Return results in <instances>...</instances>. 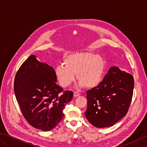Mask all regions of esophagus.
<instances>
[{
    "mask_svg": "<svg viewBox=\"0 0 147 147\" xmlns=\"http://www.w3.org/2000/svg\"><path fill=\"white\" fill-rule=\"evenodd\" d=\"M79 93H78L77 92H74V97H77V96H79Z\"/></svg>",
    "mask_w": 147,
    "mask_h": 147,
    "instance_id": "34e87169",
    "label": "esophagus"
}]
</instances>
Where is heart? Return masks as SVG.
<instances>
[{"label":"heart","mask_w":147,"mask_h":147,"mask_svg":"<svg viewBox=\"0 0 147 147\" xmlns=\"http://www.w3.org/2000/svg\"><path fill=\"white\" fill-rule=\"evenodd\" d=\"M63 65L57 66L55 73L59 83L63 88L72 83L76 75L80 87L95 88L100 84L105 70V62L102 57L88 52L67 56Z\"/></svg>","instance_id":"1"}]
</instances>
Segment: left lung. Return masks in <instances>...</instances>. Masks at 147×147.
Returning a JSON list of instances; mask_svg holds the SVG:
<instances>
[{
  "instance_id": "8db88e82",
  "label": "left lung",
  "mask_w": 147,
  "mask_h": 147,
  "mask_svg": "<svg viewBox=\"0 0 147 147\" xmlns=\"http://www.w3.org/2000/svg\"><path fill=\"white\" fill-rule=\"evenodd\" d=\"M134 77L117 67H110L97 87L87 92L85 115L97 128L111 127L126 115L131 101Z\"/></svg>"
}]
</instances>
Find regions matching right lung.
<instances>
[{"mask_svg":"<svg viewBox=\"0 0 147 147\" xmlns=\"http://www.w3.org/2000/svg\"><path fill=\"white\" fill-rule=\"evenodd\" d=\"M53 68L30 55L18 70L13 90L25 119L34 128L43 131L54 128L63 117L67 103L73 92L65 91L56 84Z\"/></svg>","mask_w":147,"mask_h":147,"instance_id":"right-lung-1","label":"right lung"}]
</instances>
